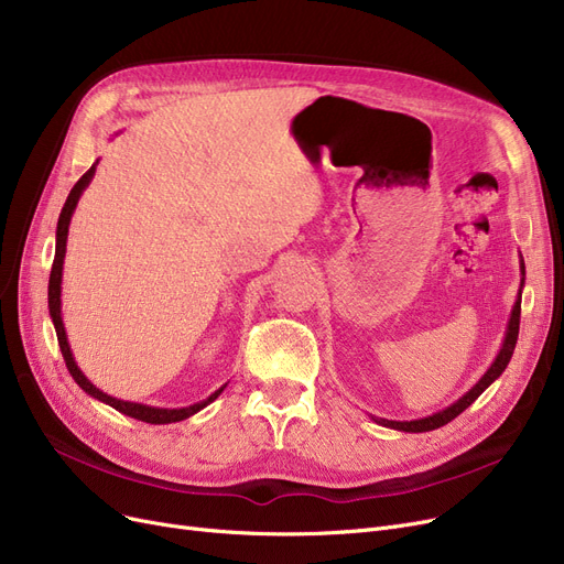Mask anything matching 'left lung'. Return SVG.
I'll return each instance as SVG.
<instances>
[{
    "label": "left lung",
    "instance_id": "left-lung-1",
    "mask_svg": "<svg viewBox=\"0 0 564 564\" xmlns=\"http://www.w3.org/2000/svg\"><path fill=\"white\" fill-rule=\"evenodd\" d=\"M521 272H523V279H525V264L521 262ZM519 325H521V292H519V302H517V306H513V313H511V321H509V329H507V336H505V343H502V350H500V355H498V359L491 364V369H488L486 373H484V378L468 391V394H465L463 399H458L454 405H449L447 410H443V412H437V414H431V417H426V420H414V422H389V420H376L378 424H382V426H389V429H399V431H405V433H424V431H433V429H440V426H445V424H449L452 420H456L458 414L465 410V408H470L477 399H479V394L481 391L491 384L505 369H507V364H509V359H511V355H513V348H517V338H519Z\"/></svg>",
    "mask_w": 564,
    "mask_h": 564
}]
</instances>
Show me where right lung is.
<instances>
[{
  "label": "right lung",
  "instance_id": "right-lung-1",
  "mask_svg": "<svg viewBox=\"0 0 564 564\" xmlns=\"http://www.w3.org/2000/svg\"><path fill=\"white\" fill-rule=\"evenodd\" d=\"M94 170L96 165H91L87 173L76 182V186L70 188L68 198L62 207V214H59V221H57V247H55V260H53V269H51V283H47V306H51V317L55 323V332H57V340H59V348H62V355H64V361H66V369L68 373L73 376V380H76L87 394H91L94 399H99L108 405H112L115 410L129 414V417L133 420H140V422H147V424H170V422H182L186 417H191V414H195L198 410H203L207 403H212L218 394H221L224 387L214 391V394L203 401V403H195V405H188V408H180V410H165V408H150V405H140V403H129V401H119V399H112L108 394H104L101 389H96L85 376L83 371L78 369V364L73 361V355H70V348H68V340H66V332H64V323H62V302H59V292H62V264H64V253H66V235H68V224H70V214L73 209H76L78 205V198L80 193L85 191V186L89 184V180L94 177Z\"/></svg>",
  "mask_w": 564,
  "mask_h": 564
}]
</instances>
